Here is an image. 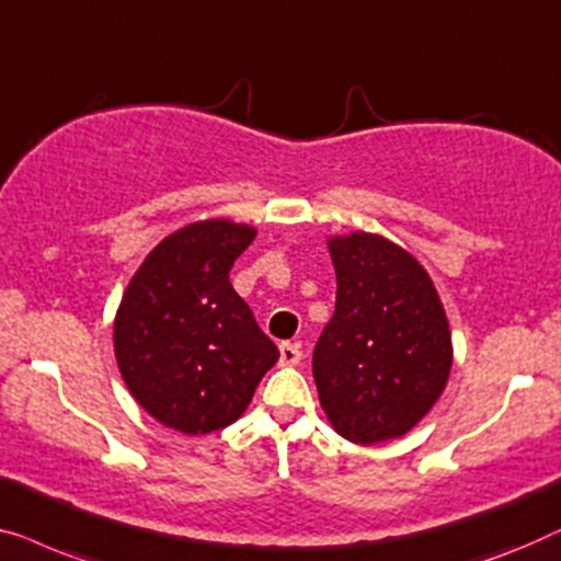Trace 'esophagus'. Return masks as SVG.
Segmentation results:
<instances>
[{"instance_id":"34e87169","label":"esophagus","mask_w":561,"mask_h":561,"mask_svg":"<svg viewBox=\"0 0 561 561\" xmlns=\"http://www.w3.org/2000/svg\"><path fill=\"white\" fill-rule=\"evenodd\" d=\"M302 360V351L297 343H282L279 345V363L282 366H297Z\"/></svg>"}]
</instances>
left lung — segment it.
I'll list each match as a JSON object with an SVG mask.
<instances>
[{
	"label": "left lung",
	"mask_w": 561,
	"mask_h": 561,
	"mask_svg": "<svg viewBox=\"0 0 561 561\" xmlns=\"http://www.w3.org/2000/svg\"><path fill=\"white\" fill-rule=\"evenodd\" d=\"M337 295L312 353L330 424L356 445L407 435L445 391L453 335L430 274L376 233L328 241Z\"/></svg>",
	"instance_id": "obj_1"
}]
</instances>
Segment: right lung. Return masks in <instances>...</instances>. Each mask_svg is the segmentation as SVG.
<instances>
[{"label":"right lung","instance_id":"add662e5","mask_svg":"<svg viewBox=\"0 0 561 561\" xmlns=\"http://www.w3.org/2000/svg\"><path fill=\"white\" fill-rule=\"evenodd\" d=\"M256 228L198 220L149 251L114 320V353L137 404L183 435L224 430L247 412L277 345L228 272Z\"/></svg>","mask_w":561,"mask_h":561}]
</instances>
